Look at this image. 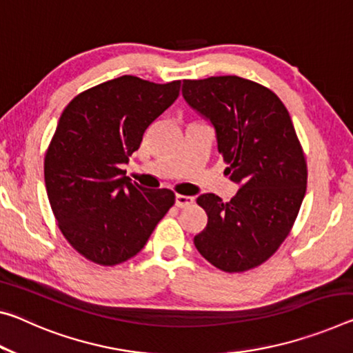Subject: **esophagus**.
Here are the masks:
<instances>
[{
  "mask_svg": "<svg viewBox=\"0 0 353 353\" xmlns=\"http://www.w3.org/2000/svg\"><path fill=\"white\" fill-rule=\"evenodd\" d=\"M193 203L192 196H183V194H176V205L177 207H187Z\"/></svg>",
  "mask_w": 353,
  "mask_h": 353,
  "instance_id": "obj_1",
  "label": "esophagus"
}]
</instances>
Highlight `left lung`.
Masks as SVG:
<instances>
[{
    "label": "left lung",
    "mask_w": 353,
    "mask_h": 353,
    "mask_svg": "<svg viewBox=\"0 0 353 353\" xmlns=\"http://www.w3.org/2000/svg\"><path fill=\"white\" fill-rule=\"evenodd\" d=\"M182 96L214 127L225 172L239 185L228 203L198 196L207 226L194 247L220 270H250L288 237L305 198L306 161L294 124L270 89L236 75L183 80Z\"/></svg>",
    "instance_id": "left-lung-1"
}]
</instances>
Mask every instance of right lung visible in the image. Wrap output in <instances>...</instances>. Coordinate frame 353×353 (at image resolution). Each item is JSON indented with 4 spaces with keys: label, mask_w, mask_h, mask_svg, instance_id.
Returning a JSON list of instances; mask_svg holds the SVG:
<instances>
[{
    "label": "right lung",
    "mask_w": 353,
    "mask_h": 353,
    "mask_svg": "<svg viewBox=\"0 0 353 353\" xmlns=\"http://www.w3.org/2000/svg\"><path fill=\"white\" fill-rule=\"evenodd\" d=\"M179 91L181 81L124 75L78 94L61 114L46 155V187L59 229L86 259H130L174 204L171 190L139 187L121 168Z\"/></svg>",
    "instance_id": "1"
}]
</instances>
